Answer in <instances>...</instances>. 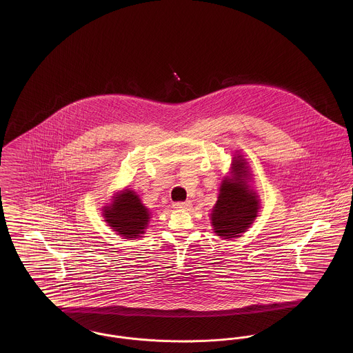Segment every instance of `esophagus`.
<instances>
[{
    "instance_id": "esophagus-1",
    "label": "esophagus",
    "mask_w": 353,
    "mask_h": 353,
    "mask_svg": "<svg viewBox=\"0 0 353 353\" xmlns=\"http://www.w3.org/2000/svg\"><path fill=\"white\" fill-rule=\"evenodd\" d=\"M190 206H192L190 201L174 202V203H173V208H174V209H179V210H183V209H189Z\"/></svg>"
}]
</instances>
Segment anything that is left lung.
<instances>
[{"instance_id": "1", "label": "left lung", "mask_w": 353, "mask_h": 353, "mask_svg": "<svg viewBox=\"0 0 353 353\" xmlns=\"http://www.w3.org/2000/svg\"><path fill=\"white\" fill-rule=\"evenodd\" d=\"M249 170L242 156H235L232 177H225L219 188V200L212 210L214 233L229 239L245 233L259 210L256 193L248 184Z\"/></svg>"}]
</instances>
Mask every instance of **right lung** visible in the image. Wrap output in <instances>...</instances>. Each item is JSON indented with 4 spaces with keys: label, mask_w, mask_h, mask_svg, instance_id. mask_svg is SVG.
Wrapping results in <instances>:
<instances>
[{
    "label": "right lung",
    "mask_w": 353,
    "mask_h": 353,
    "mask_svg": "<svg viewBox=\"0 0 353 353\" xmlns=\"http://www.w3.org/2000/svg\"><path fill=\"white\" fill-rule=\"evenodd\" d=\"M104 221L124 238H140L151 219L150 210L141 203L134 190H121L114 201L103 208Z\"/></svg>",
    "instance_id": "obj_1"
}]
</instances>
